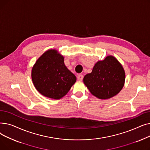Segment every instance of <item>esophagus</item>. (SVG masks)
<instances>
[{
	"instance_id": "obj_1",
	"label": "esophagus",
	"mask_w": 150,
	"mask_h": 150,
	"mask_svg": "<svg viewBox=\"0 0 150 150\" xmlns=\"http://www.w3.org/2000/svg\"><path fill=\"white\" fill-rule=\"evenodd\" d=\"M77 79L79 81H82L83 79V75L82 74H78L77 76Z\"/></svg>"
}]
</instances>
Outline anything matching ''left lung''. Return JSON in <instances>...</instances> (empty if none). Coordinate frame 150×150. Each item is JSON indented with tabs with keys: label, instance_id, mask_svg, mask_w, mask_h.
I'll use <instances>...</instances> for the list:
<instances>
[{
	"label": "left lung",
	"instance_id": "1",
	"mask_svg": "<svg viewBox=\"0 0 150 150\" xmlns=\"http://www.w3.org/2000/svg\"><path fill=\"white\" fill-rule=\"evenodd\" d=\"M125 81V70L120 62L112 55L97 62L92 72L83 78V83L90 92L101 100L117 95L123 88Z\"/></svg>",
	"mask_w": 150,
	"mask_h": 150
}]
</instances>
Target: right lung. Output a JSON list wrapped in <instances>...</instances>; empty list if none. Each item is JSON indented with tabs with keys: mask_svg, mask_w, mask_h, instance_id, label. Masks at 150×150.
I'll return each instance as SVG.
<instances>
[{
	"mask_svg": "<svg viewBox=\"0 0 150 150\" xmlns=\"http://www.w3.org/2000/svg\"><path fill=\"white\" fill-rule=\"evenodd\" d=\"M64 61V57L58 50L50 49L36 61L31 70V79L41 95L59 100L76 82L75 75L67 68Z\"/></svg>",
	"mask_w": 150,
	"mask_h": 150,
	"instance_id": "right-lung-1",
	"label": "right lung"
}]
</instances>
